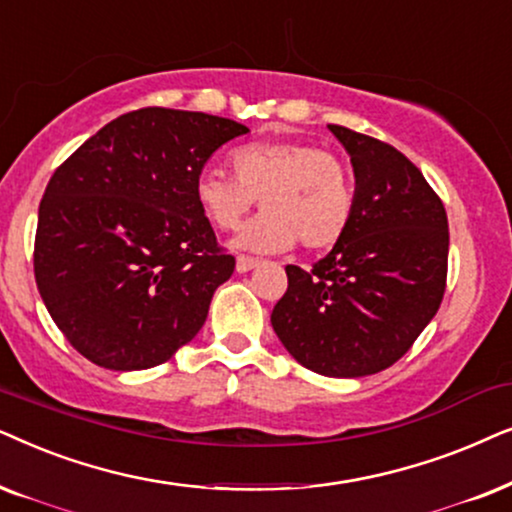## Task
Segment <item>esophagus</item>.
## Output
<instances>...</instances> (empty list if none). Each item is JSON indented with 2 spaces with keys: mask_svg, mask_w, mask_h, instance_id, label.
<instances>
[{
  "mask_svg": "<svg viewBox=\"0 0 512 512\" xmlns=\"http://www.w3.org/2000/svg\"><path fill=\"white\" fill-rule=\"evenodd\" d=\"M257 264H260V260H255V257H248V255H238L236 257V271H238V274H245V271L255 269Z\"/></svg>",
  "mask_w": 512,
  "mask_h": 512,
  "instance_id": "1",
  "label": "esophagus"
}]
</instances>
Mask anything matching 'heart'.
<instances>
[{"instance_id": "1", "label": "heart", "mask_w": 512, "mask_h": 512, "mask_svg": "<svg viewBox=\"0 0 512 512\" xmlns=\"http://www.w3.org/2000/svg\"><path fill=\"white\" fill-rule=\"evenodd\" d=\"M227 168L203 166L194 177L196 201L217 229H234L260 199L264 208L238 229L234 248H332L349 229L356 187L335 154L302 140H260L236 147Z\"/></svg>"}]
</instances>
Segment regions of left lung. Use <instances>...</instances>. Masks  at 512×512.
<instances>
[{"label":"left lung","instance_id":"left-lung-1","mask_svg":"<svg viewBox=\"0 0 512 512\" xmlns=\"http://www.w3.org/2000/svg\"><path fill=\"white\" fill-rule=\"evenodd\" d=\"M351 156L356 206L311 271L288 264L271 311L285 351L325 377H367L403 358L440 309L447 213L421 170L386 142L327 126Z\"/></svg>","mask_w":512,"mask_h":512}]
</instances>
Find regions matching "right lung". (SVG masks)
I'll use <instances>...</instances> for the list:
<instances>
[{
    "label": "right lung",
    "mask_w": 512,
    "mask_h": 512,
    "mask_svg": "<svg viewBox=\"0 0 512 512\" xmlns=\"http://www.w3.org/2000/svg\"><path fill=\"white\" fill-rule=\"evenodd\" d=\"M243 124L185 109L121 114L88 138L39 203L34 278L53 323L91 363H166L199 335L236 260L217 248L194 177Z\"/></svg>",
    "instance_id": "right-lung-1"
}]
</instances>
